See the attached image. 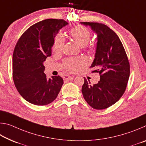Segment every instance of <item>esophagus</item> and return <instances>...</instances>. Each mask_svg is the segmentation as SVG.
<instances>
[{"label":"esophagus","instance_id":"34e87169","mask_svg":"<svg viewBox=\"0 0 146 146\" xmlns=\"http://www.w3.org/2000/svg\"><path fill=\"white\" fill-rule=\"evenodd\" d=\"M73 76H70V75H66L65 76H64V80H73Z\"/></svg>","mask_w":146,"mask_h":146}]
</instances>
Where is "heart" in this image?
<instances>
[{
  "mask_svg": "<svg viewBox=\"0 0 146 146\" xmlns=\"http://www.w3.org/2000/svg\"><path fill=\"white\" fill-rule=\"evenodd\" d=\"M70 35L75 42L80 46H84L90 41L91 32L86 27L81 25L76 26L71 29ZM64 44V38L62 33L56 35L54 39L53 51L58 53L61 51ZM81 59H70L66 63V68L70 71H74L76 70L79 64L82 63Z\"/></svg>",
  "mask_w": 146,
  "mask_h": 146,
  "instance_id": "heart-1",
  "label": "heart"
}]
</instances>
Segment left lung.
Segmentation results:
<instances>
[{"instance_id":"1","label":"left lung","mask_w":146,"mask_h":146,"mask_svg":"<svg viewBox=\"0 0 146 146\" xmlns=\"http://www.w3.org/2000/svg\"><path fill=\"white\" fill-rule=\"evenodd\" d=\"M97 34V46L91 68L99 73L97 84H90L84 78L82 93L85 100L95 110H104L114 104L125 92L130 74L129 60L119 37L108 26L98 23L84 22Z\"/></svg>"}]
</instances>
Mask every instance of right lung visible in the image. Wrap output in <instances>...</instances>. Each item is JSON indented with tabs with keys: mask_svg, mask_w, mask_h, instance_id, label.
Instances as JSON below:
<instances>
[{
	"mask_svg": "<svg viewBox=\"0 0 146 146\" xmlns=\"http://www.w3.org/2000/svg\"><path fill=\"white\" fill-rule=\"evenodd\" d=\"M68 24L62 19L44 20L29 27L17 42L13 55V81L20 95L32 104H49L60 92L62 78H47L44 62L51 55L59 30Z\"/></svg>",
	"mask_w": 146,
	"mask_h": 146,
	"instance_id": "1",
	"label": "right lung"
}]
</instances>
